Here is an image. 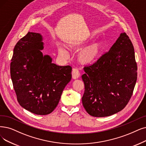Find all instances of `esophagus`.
<instances>
[{"label": "esophagus", "instance_id": "esophagus-1", "mask_svg": "<svg viewBox=\"0 0 146 146\" xmlns=\"http://www.w3.org/2000/svg\"><path fill=\"white\" fill-rule=\"evenodd\" d=\"M72 78L75 80L79 78L80 74L78 70L77 69H73L72 72Z\"/></svg>", "mask_w": 146, "mask_h": 146}]
</instances>
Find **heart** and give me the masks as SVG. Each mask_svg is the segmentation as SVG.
Segmentation results:
<instances>
[{
    "label": "heart",
    "instance_id": "b5f03b06",
    "mask_svg": "<svg viewBox=\"0 0 146 146\" xmlns=\"http://www.w3.org/2000/svg\"><path fill=\"white\" fill-rule=\"evenodd\" d=\"M85 44V41L71 42L68 44V47L72 50H78ZM101 46L102 44L100 41H96L81 49L77 56V59L79 62L83 65H90L95 62L100 55ZM57 50L60 56L63 57H68V51L65 48L57 45Z\"/></svg>",
    "mask_w": 146,
    "mask_h": 146
}]
</instances>
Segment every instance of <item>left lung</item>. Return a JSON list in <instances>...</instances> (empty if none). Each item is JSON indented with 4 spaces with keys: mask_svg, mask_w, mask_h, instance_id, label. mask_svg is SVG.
Returning a JSON list of instances; mask_svg holds the SVG:
<instances>
[{
    "mask_svg": "<svg viewBox=\"0 0 146 146\" xmlns=\"http://www.w3.org/2000/svg\"><path fill=\"white\" fill-rule=\"evenodd\" d=\"M82 103L93 117H107L123 110L132 95L137 79L133 46L121 33L109 51L84 68Z\"/></svg>",
    "mask_w": 146,
    "mask_h": 146,
    "instance_id": "left-lung-1",
    "label": "left lung"
}]
</instances>
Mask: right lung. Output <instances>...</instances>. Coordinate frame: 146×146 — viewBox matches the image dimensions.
Returning a JSON list of instances; mask_svg holds the SVG:
<instances>
[{
	"mask_svg": "<svg viewBox=\"0 0 146 146\" xmlns=\"http://www.w3.org/2000/svg\"><path fill=\"white\" fill-rule=\"evenodd\" d=\"M42 36L29 32L15 46L10 72L17 101L33 114L51 113L72 78L70 66H58L44 56Z\"/></svg>",
	"mask_w": 146,
	"mask_h": 146,
	"instance_id": "obj_1",
	"label": "right lung"
}]
</instances>
